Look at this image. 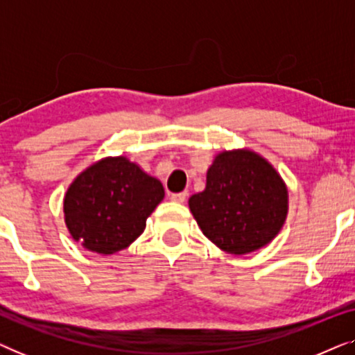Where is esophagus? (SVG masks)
<instances>
[{"label": "esophagus", "instance_id": "1", "mask_svg": "<svg viewBox=\"0 0 355 355\" xmlns=\"http://www.w3.org/2000/svg\"><path fill=\"white\" fill-rule=\"evenodd\" d=\"M186 197H187V193H186V192H178V193H171V200H173V202H178V203H182V202H186Z\"/></svg>", "mask_w": 355, "mask_h": 355}]
</instances>
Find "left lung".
I'll return each mask as SVG.
<instances>
[{
	"instance_id": "8db88e82",
	"label": "left lung",
	"mask_w": 355,
	"mask_h": 355,
	"mask_svg": "<svg viewBox=\"0 0 355 355\" xmlns=\"http://www.w3.org/2000/svg\"><path fill=\"white\" fill-rule=\"evenodd\" d=\"M189 208L208 241L226 254L245 255L283 230L288 186L254 150H223L208 168L205 191L189 198Z\"/></svg>"
}]
</instances>
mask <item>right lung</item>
I'll use <instances>...</instances> for the list:
<instances>
[{
    "label": "right lung",
    "instance_id": "add662e5",
    "mask_svg": "<svg viewBox=\"0 0 355 355\" xmlns=\"http://www.w3.org/2000/svg\"><path fill=\"white\" fill-rule=\"evenodd\" d=\"M163 198L159 179L123 155L106 157L77 174L67 187L64 223L84 249L111 255L142 234L147 218Z\"/></svg>",
    "mask_w": 355,
    "mask_h": 355
}]
</instances>
